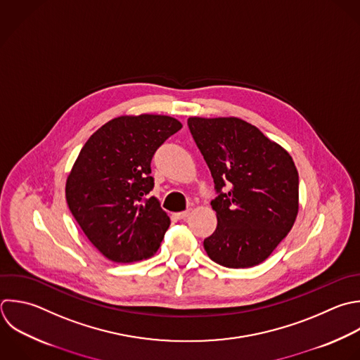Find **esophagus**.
<instances>
[{"label":"esophagus","instance_id":"34e87169","mask_svg":"<svg viewBox=\"0 0 360 360\" xmlns=\"http://www.w3.org/2000/svg\"><path fill=\"white\" fill-rule=\"evenodd\" d=\"M188 215H190V210L183 211V212H177V214H176V218H177V219H186Z\"/></svg>","mask_w":360,"mask_h":360}]
</instances>
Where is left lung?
<instances>
[{
    "label": "left lung",
    "instance_id": "8db88e82",
    "mask_svg": "<svg viewBox=\"0 0 360 360\" xmlns=\"http://www.w3.org/2000/svg\"><path fill=\"white\" fill-rule=\"evenodd\" d=\"M190 132L219 195L217 229L204 239L211 260L231 267L264 262L298 214V172L290 153L236 117H190ZM229 187L226 193L220 190Z\"/></svg>",
    "mask_w": 360,
    "mask_h": 360
}]
</instances>
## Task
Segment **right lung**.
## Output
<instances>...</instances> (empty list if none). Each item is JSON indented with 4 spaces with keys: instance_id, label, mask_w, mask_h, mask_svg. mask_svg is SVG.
<instances>
[{
    "instance_id": "obj_1",
    "label": "right lung",
    "mask_w": 360,
    "mask_h": 360,
    "mask_svg": "<svg viewBox=\"0 0 360 360\" xmlns=\"http://www.w3.org/2000/svg\"><path fill=\"white\" fill-rule=\"evenodd\" d=\"M167 115H121L97 129L82 148L66 180V201L89 240L110 260L152 257L170 225L156 197L150 162L181 129Z\"/></svg>"
}]
</instances>
